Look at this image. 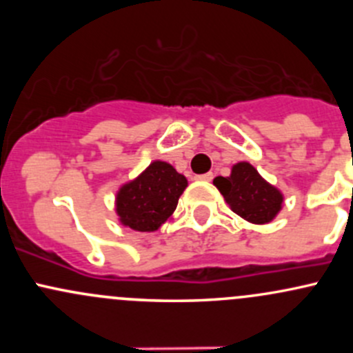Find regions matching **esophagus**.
Returning a JSON list of instances; mask_svg holds the SVG:
<instances>
[{"label":"esophagus","instance_id":"1","mask_svg":"<svg viewBox=\"0 0 353 353\" xmlns=\"http://www.w3.org/2000/svg\"><path fill=\"white\" fill-rule=\"evenodd\" d=\"M198 181H205V183H210V181L213 179V174L208 172V174H201V176H196Z\"/></svg>","mask_w":353,"mask_h":353}]
</instances>
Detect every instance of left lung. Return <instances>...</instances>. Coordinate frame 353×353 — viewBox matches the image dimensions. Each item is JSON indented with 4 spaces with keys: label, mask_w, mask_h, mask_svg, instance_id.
<instances>
[{
    "label": "left lung",
    "mask_w": 353,
    "mask_h": 353,
    "mask_svg": "<svg viewBox=\"0 0 353 353\" xmlns=\"http://www.w3.org/2000/svg\"><path fill=\"white\" fill-rule=\"evenodd\" d=\"M213 184L234 213L256 225L270 223L280 213L283 194L249 162L232 165L230 176L215 177Z\"/></svg>",
    "instance_id": "obj_1"
}]
</instances>
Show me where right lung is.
I'll use <instances>...</instances> for the list:
<instances>
[{
    "label": "right lung",
    "mask_w": 353,
    "mask_h": 353,
    "mask_svg": "<svg viewBox=\"0 0 353 353\" xmlns=\"http://www.w3.org/2000/svg\"><path fill=\"white\" fill-rule=\"evenodd\" d=\"M188 179L170 163L154 160L116 193V213L121 225L137 232H155L172 216Z\"/></svg>",
    "instance_id": "right-lung-1"
}]
</instances>
